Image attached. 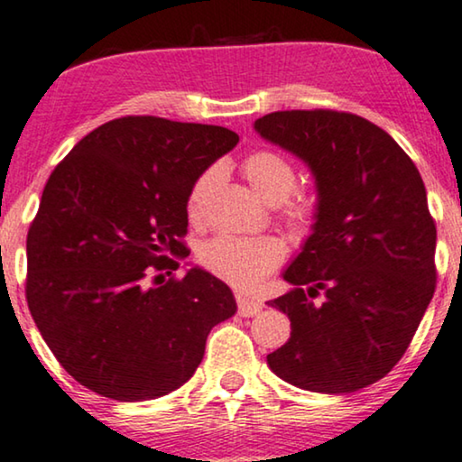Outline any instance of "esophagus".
<instances>
[{
    "instance_id": "esophagus-1",
    "label": "esophagus",
    "mask_w": 462,
    "mask_h": 462,
    "mask_svg": "<svg viewBox=\"0 0 462 462\" xmlns=\"http://www.w3.org/2000/svg\"><path fill=\"white\" fill-rule=\"evenodd\" d=\"M237 310H239V316L250 319V316L259 314V311L263 310V303H259L256 299L248 297V295H237Z\"/></svg>"
}]
</instances>
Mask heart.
Segmentation results:
<instances>
[{
    "mask_svg": "<svg viewBox=\"0 0 462 462\" xmlns=\"http://www.w3.org/2000/svg\"><path fill=\"white\" fill-rule=\"evenodd\" d=\"M220 165L208 167L195 180L189 195V217L199 220L209 193L217 187ZM244 173L253 189L267 203H280L292 193L297 184V170L284 154L275 151H256L244 161ZM291 217L297 220H308L311 217V206L308 201L291 206ZM284 245L278 237H236L218 236L208 242L201 250V263L220 280L233 286H253L263 275L282 261Z\"/></svg>",
    "mask_w": 462,
    "mask_h": 462,
    "instance_id": "b5f03b06",
    "label": "heart"
}]
</instances>
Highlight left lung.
<instances>
[{"label": "left lung", "instance_id": "1", "mask_svg": "<svg viewBox=\"0 0 462 462\" xmlns=\"http://www.w3.org/2000/svg\"><path fill=\"white\" fill-rule=\"evenodd\" d=\"M254 131L303 161L316 184L311 233L282 272L291 291L267 303L291 319L269 369L303 391H361L405 355L435 292L437 231L420 171L356 114L272 112Z\"/></svg>", "mask_w": 462, "mask_h": 462}]
</instances>
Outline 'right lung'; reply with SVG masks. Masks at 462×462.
I'll return each mask as SVG.
<instances>
[{
  "mask_svg": "<svg viewBox=\"0 0 462 462\" xmlns=\"http://www.w3.org/2000/svg\"><path fill=\"white\" fill-rule=\"evenodd\" d=\"M237 142L217 125L125 116L82 137L48 178L27 233V303L88 391L129 403L176 391L212 327L237 311L206 269L163 275L189 256L180 237L195 180Z\"/></svg>",
  "mask_w": 462,
  "mask_h": 462,
  "instance_id": "right-lung-1",
  "label": "right lung"
}]
</instances>
